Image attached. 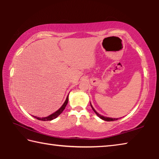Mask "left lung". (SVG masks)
<instances>
[{"label":"left lung","mask_w":159,"mask_h":159,"mask_svg":"<svg viewBox=\"0 0 159 159\" xmlns=\"http://www.w3.org/2000/svg\"><path fill=\"white\" fill-rule=\"evenodd\" d=\"M90 106H91V107H92V109H93V111H95V114H96L97 115H98V116L101 118V119L104 120H106V121H114V120H117V118H109V117H105V116H102V115H100V114H98V113L95 111V109L93 108V106H92V104H90Z\"/></svg>","instance_id":"8db88e82"}]
</instances>
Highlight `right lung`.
<instances>
[{
    "mask_svg": "<svg viewBox=\"0 0 159 159\" xmlns=\"http://www.w3.org/2000/svg\"><path fill=\"white\" fill-rule=\"evenodd\" d=\"M68 101H69V98H68V96L66 97V99L65 102H64V103L62 104V106H61L60 109H59L57 111H55V113H53L50 116H48L47 117H43V118H39V117H37V116H34V118H36V119L38 120H44V121H46V120H53L55 119V118H57L59 115H60L61 114V112L64 111V109H65V107L66 106L67 103H68Z\"/></svg>",
    "mask_w": 159,
    "mask_h": 159,
    "instance_id": "obj_1",
    "label": "right lung"
}]
</instances>
